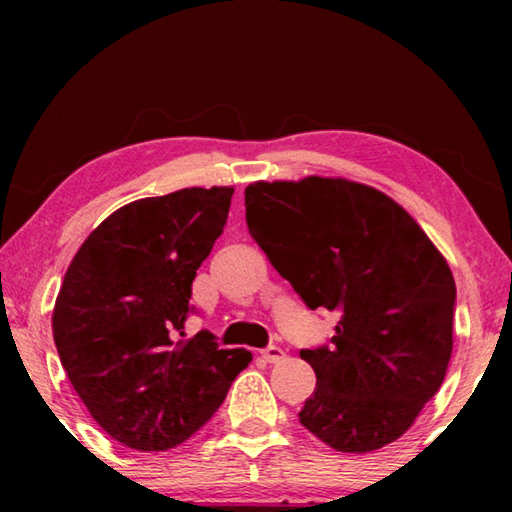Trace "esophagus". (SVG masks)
I'll use <instances>...</instances> for the list:
<instances>
[{
	"mask_svg": "<svg viewBox=\"0 0 512 512\" xmlns=\"http://www.w3.org/2000/svg\"><path fill=\"white\" fill-rule=\"evenodd\" d=\"M262 357H264V361H268V363H277V361L284 359V350L277 348V345H268V348L262 350Z\"/></svg>",
	"mask_w": 512,
	"mask_h": 512,
	"instance_id": "34e87169",
	"label": "esophagus"
}]
</instances>
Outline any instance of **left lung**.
<instances>
[{
  "label": "left lung",
  "mask_w": 512,
  "mask_h": 512,
  "mask_svg": "<svg viewBox=\"0 0 512 512\" xmlns=\"http://www.w3.org/2000/svg\"><path fill=\"white\" fill-rule=\"evenodd\" d=\"M248 232L309 309L339 316L332 343L300 350L316 391L300 424L366 454L411 427L452 357V271L391 196L345 178L246 187Z\"/></svg>",
  "instance_id": "8db88e82"
}]
</instances>
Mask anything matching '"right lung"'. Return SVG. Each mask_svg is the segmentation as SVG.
I'll return each instance as SVG.
<instances>
[{
	"label": "right lung",
	"instance_id": "right-lung-1",
	"mask_svg": "<svg viewBox=\"0 0 512 512\" xmlns=\"http://www.w3.org/2000/svg\"><path fill=\"white\" fill-rule=\"evenodd\" d=\"M232 194L189 187L119 207L83 241L58 291L60 363L99 427L137 452L185 443L253 361L210 332L178 339Z\"/></svg>",
	"mask_w": 512,
	"mask_h": 512
}]
</instances>
